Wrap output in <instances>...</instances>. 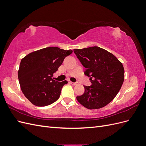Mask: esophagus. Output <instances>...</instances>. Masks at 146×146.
<instances>
[{
	"label": "esophagus",
	"instance_id": "obj_1",
	"mask_svg": "<svg viewBox=\"0 0 146 146\" xmlns=\"http://www.w3.org/2000/svg\"><path fill=\"white\" fill-rule=\"evenodd\" d=\"M70 83L71 84V85H74V86H76V85H78L77 83H74V82H70Z\"/></svg>",
	"mask_w": 146,
	"mask_h": 146
}]
</instances>
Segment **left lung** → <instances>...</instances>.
Returning a JSON list of instances; mask_svg holds the SVG:
<instances>
[{"label":"left lung","mask_w":146,"mask_h":146,"mask_svg":"<svg viewBox=\"0 0 146 146\" xmlns=\"http://www.w3.org/2000/svg\"><path fill=\"white\" fill-rule=\"evenodd\" d=\"M75 54L86 69L91 86H84L85 92L77 97L80 104L90 110L101 108L112 101L124 80V69L111 53L98 46L74 49Z\"/></svg>","instance_id":"left-lung-1"}]
</instances>
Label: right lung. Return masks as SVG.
<instances>
[{"label": "right lung", "mask_w": 146, "mask_h": 146, "mask_svg": "<svg viewBox=\"0 0 146 146\" xmlns=\"http://www.w3.org/2000/svg\"><path fill=\"white\" fill-rule=\"evenodd\" d=\"M72 53V50L48 47L30 53L21 60L19 82L22 92L32 104L45 107L59 99L61 89L68 82H57L52 77L65 57Z\"/></svg>", "instance_id": "obj_1"}]
</instances>
